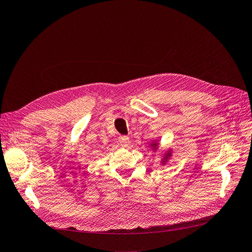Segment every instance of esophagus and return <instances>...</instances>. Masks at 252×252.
Segmentation results:
<instances>
[{
    "label": "esophagus",
    "mask_w": 252,
    "mask_h": 252,
    "mask_svg": "<svg viewBox=\"0 0 252 252\" xmlns=\"http://www.w3.org/2000/svg\"><path fill=\"white\" fill-rule=\"evenodd\" d=\"M119 142L121 144V146L124 148L129 147V145H130V140H129L128 136H120Z\"/></svg>",
    "instance_id": "34e87169"
}]
</instances>
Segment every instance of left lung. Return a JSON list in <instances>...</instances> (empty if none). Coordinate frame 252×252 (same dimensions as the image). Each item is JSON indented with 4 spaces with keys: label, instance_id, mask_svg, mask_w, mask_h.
I'll list each match as a JSON object with an SVG mask.
<instances>
[{
    "label": "left lung",
    "instance_id": "left-lung-1",
    "mask_svg": "<svg viewBox=\"0 0 252 252\" xmlns=\"http://www.w3.org/2000/svg\"><path fill=\"white\" fill-rule=\"evenodd\" d=\"M158 141H152V143L150 144V147L152 148V150H154V151L158 150ZM171 155H172V151H171V149H169L168 151H166V152H165V154H164V157H163V158H162V164H163V165L167 163V161H168V159L170 158Z\"/></svg>",
    "mask_w": 252,
    "mask_h": 252
}]
</instances>
